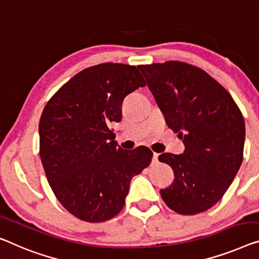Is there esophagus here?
Wrapping results in <instances>:
<instances>
[{"instance_id": "34e87169", "label": "esophagus", "mask_w": 259, "mask_h": 259, "mask_svg": "<svg viewBox=\"0 0 259 259\" xmlns=\"http://www.w3.org/2000/svg\"><path fill=\"white\" fill-rule=\"evenodd\" d=\"M158 156H159V154H158V153H153V157H152V163L153 164H157L158 163Z\"/></svg>"}]
</instances>
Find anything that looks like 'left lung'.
Listing matches in <instances>:
<instances>
[{"mask_svg":"<svg viewBox=\"0 0 259 259\" xmlns=\"http://www.w3.org/2000/svg\"><path fill=\"white\" fill-rule=\"evenodd\" d=\"M166 124L185 144L159 161L175 172L160 190L167 207L183 215L209 209L222 198L243 160L245 124L231 95L201 68L181 61L140 65Z\"/></svg>","mask_w":259,"mask_h":259,"instance_id":"obj_1","label":"left lung"}]
</instances>
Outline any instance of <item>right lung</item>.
I'll return each instance as SVG.
<instances>
[{
	"label": "right lung",
	"mask_w": 259,
	"mask_h": 259,
	"mask_svg": "<svg viewBox=\"0 0 259 259\" xmlns=\"http://www.w3.org/2000/svg\"><path fill=\"white\" fill-rule=\"evenodd\" d=\"M146 86L136 66L105 63L68 80L45 106L39 153L59 202L86 222H103L122 210L130 181L148 167L146 146L117 148L110 122L122 118V102Z\"/></svg>",
	"instance_id": "add662e5"
}]
</instances>
